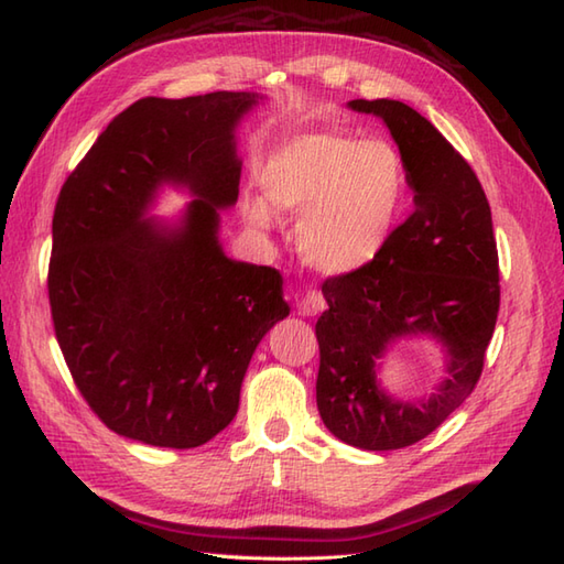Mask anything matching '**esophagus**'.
<instances>
[{"label": "esophagus", "mask_w": 564, "mask_h": 564, "mask_svg": "<svg viewBox=\"0 0 564 564\" xmlns=\"http://www.w3.org/2000/svg\"><path fill=\"white\" fill-rule=\"evenodd\" d=\"M325 307H327L325 297H322V293H317V291H307L297 297V315H303V317L319 315Z\"/></svg>", "instance_id": "34e87169"}]
</instances>
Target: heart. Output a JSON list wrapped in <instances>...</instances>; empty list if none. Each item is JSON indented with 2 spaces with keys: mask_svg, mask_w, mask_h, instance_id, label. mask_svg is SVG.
<instances>
[{
  "mask_svg": "<svg viewBox=\"0 0 564 564\" xmlns=\"http://www.w3.org/2000/svg\"><path fill=\"white\" fill-rule=\"evenodd\" d=\"M261 188L275 213L301 215L297 249L310 267L346 275L366 269L386 247L404 200V164L386 140L315 130L269 154ZM268 207L249 203L251 225H271Z\"/></svg>",
  "mask_w": 564,
  "mask_h": 564,
  "instance_id": "heart-1",
  "label": "heart"
}]
</instances>
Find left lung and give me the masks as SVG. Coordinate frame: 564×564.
I'll list each match as a JSON object with an SVG mask.
<instances>
[{
  "mask_svg": "<svg viewBox=\"0 0 564 564\" xmlns=\"http://www.w3.org/2000/svg\"><path fill=\"white\" fill-rule=\"evenodd\" d=\"M398 142L414 210L366 269L322 283L317 410L339 441L364 451L412 446L458 410L480 380L499 313L492 210L460 152L412 106L354 99ZM429 333L449 356V376L426 401L379 388L377 364L392 343Z\"/></svg>",
  "mask_w": 564,
  "mask_h": 564,
  "instance_id": "8db88e82",
  "label": "left lung"
}]
</instances>
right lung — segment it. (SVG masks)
<instances>
[{
  "mask_svg": "<svg viewBox=\"0 0 564 564\" xmlns=\"http://www.w3.org/2000/svg\"><path fill=\"white\" fill-rule=\"evenodd\" d=\"M259 99H140L59 191L47 269L55 337L82 398L118 436L208 443L235 419L263 334L291 313L281 273L232 261L218 239L242 174L235 128ZM164 183L195 196L176 224L147 218Z\"/></svg>",
  "mask_w": 564,
  "mask_h": 564,
  "instance_id": "1",
  "label": "right lung"
}]
</instances>
